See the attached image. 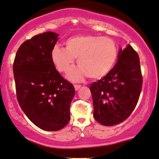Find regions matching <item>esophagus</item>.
I'll use <instances>...</instances> for the list:
<instances>
[{
    "label": "esophagus",
    "instance_id": "obj_1",
    "mask_svg": "<svg viewBox=\"0 0 159 159\" xmlns=\"http://www.w3.org/2000/svg\"><path fill=\"white\" fill-rule=\"evenodd\" d=\"M74 87H75V89L76 90V91H78V90L80 88H81V85H80V84H75Z\"/></svg>",
    "mask_w": 159,
    "mask_h": 159
}]
</instances>
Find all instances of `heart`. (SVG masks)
<instances>
[{
    "label": "heart",
    "mask_w": 159,
    "mask_h": 159,
    "mask_svg": "<svg viewBox=\"0 0 159 159\" xmlns=\"http://www.w3.org/2000/svg\"><path fill=\"white\" fill-rule=\"evenodd\" d=\"M66 49L55 46L51 52V59L60 72L67 73L74 66L75 58L79 67L68 75L72 81H80L88 76L98 79L111 71L117 59L116 43L108 37L93 35L75 36L67 39Z\"/></svg>",
    "instance_id": "obj_1"
}]
</instances>
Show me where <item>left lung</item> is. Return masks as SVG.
I'll return each mask as SVG.
<instances>
[{"label": "left lung", "mask_w": 159, "mask_h": 159, "mask_svg": "<svg viewBox=\"0 0 159 159\" xmlns=\"http://www.w3.org/2000/svg\"><path fill=\"white\" fill-rule=\"evenodd\" d=\"M142 86L139 57L128 45L120 49L117 63L111 71L90 86L94 119L103 126L124 121L136 107Z\"/></svg>", "instance_id": "8db88e82"}]
</instances>
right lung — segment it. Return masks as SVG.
Masks as SVG:
<instances>
[{
	"label": "right lung",
	"mask_w": 159,
	"mask_h": 159,
	"mask_svg": "<svg viewBox=\"0 0 159 159\" xmlns=\"http://www.w3.org/2000/svg\"><path fill=\"white\" fill-rule=\"evenodd\" d=\"M58 35L52 32L26 40L13 61L18 103L30 120L46 131H57L70 120L75 88L56 69L51 52Z\"/></svg>",
	"instance_id": "1"
}]
</instances>
